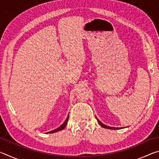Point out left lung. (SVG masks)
I'll return each instance as SVG.
<instances>
[{
    "label": "left lung",
    "mask_w": 159,
    "mask_h": 159,
    "mask_svg": "<svg viewBox=\"0 0 159 159\" xmlns=\"http://www.w3.org/2000/svg\"><path fill=\"white\" fill-rule=\"evenodd\" d=\"M96 119L98 120V122L99 123V124L100 125L102 128H107V129H111V130H118V129H121L123 128H116V127H111V126H108L107 125H104V123H102L100 120H99L98 118L96 117Z\"/></svg>",
    "instance_id": "obj_1"
}]
</instances>
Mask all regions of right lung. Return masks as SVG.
<instances>
[{
	"label": "right lung",
	"instance_id": "right-lung-1",
	"mask_svg": "<svg viewBox=\"0 0 159 159\" xmlns=\"http://www.w3.org/2000/svg\"><path fill=\"white\" fill-rule=\"evenodd\" d=\"M68 119H69V115H68V116H67V118H66V120H64V122L60 126H59L57 128H56V129H55V130H53L52 131L48 132L47 133H56V132H58V131H60L61 130H63V129L66 127V125L67 124V122H68Z\"/></svg>",
	"mask_w": 159,
	"mask_h": 159
}]
</instances>
